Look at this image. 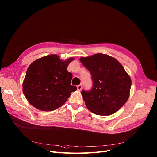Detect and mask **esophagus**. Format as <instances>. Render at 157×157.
I'll return each instance as SVG.
<instances>
[{
	"mask_svg": "<svg viewBox=\"0 0 157 157\" xmlns=\"http://www.w3.org/2000/svg\"><path fill=\"white\" fill-rule=\"evenodd\" d=\"M82 84H79L78 86H77V89L78 91H81L82 90Z\"/></svg>",
	"mask_w": 157,
	"mask_h": 157,
	"instance_id": "esophagus-1",
	"label": "esophagus"
}]
</instances>
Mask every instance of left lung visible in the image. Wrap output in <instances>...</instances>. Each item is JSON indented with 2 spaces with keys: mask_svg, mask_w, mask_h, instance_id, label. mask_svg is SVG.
I'll return each mask as SVG.
<instances>
[{
  "mask_svg": "<svg viewBox=\"0 0 157 157\" xmlns=\"http://www.w3.org/2000/svg\"><path fill=\"white\" fill-rule=\"evenodd\" d=\"M80 61L90 72L93 88L82 90L88 109L97 115L108 116L118 111L127 101L131 78L115 58L101 53L81 57Z\"/></svg>",
  "mask_w": 157,
  "mask_h": 157,
  "instance_id": "8db88e82",
  "label": "left lung"
}]
</instances>
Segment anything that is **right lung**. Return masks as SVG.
Listing matches in <instances>:
<instances>
[{
    "mask_svg": "<svg viewBox=\"0 0 157 157\" xmlns=\"http://www.w3.org/2000/svg\"><path fill=\"white\" fill-rule=\"evenodd\" d=\"M75 59L64 61L57 54L36 59L28 67L22 83L27 100L36 108L51 111L63 106L77 88L71 84L73 75L67 67Z\"/></svg>",
    "mask_w": 157,
    "mask_h": 157,
    "instance_id": "add662e5",
    "label": "right lung"
}]
</instances>
